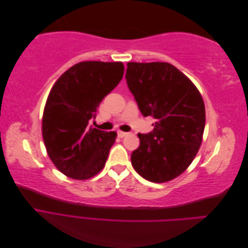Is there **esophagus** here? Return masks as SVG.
<instances>
[{
	"instance_id": "34e87169",
	"label": "esophagus",
	"mask_w": 248,
	"mask_h": 248,
	"mask_svg": "<svg viewBox=\"0 0 248 248\" xmlns=\"http://www.w3.org/2000/svg\"><path fill=\"white\" fill-rule=\"evenodd\" d=\"M127 136V132H124V131H118V137L119 138H124Z\"/></svg>"
}]
</instances>
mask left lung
I'll list each match as a JSON object with an SVG mask.
<instances>
[{
    "label": "left lung",
    "instance_id": "left-lung-1",
    "mask_svg": "<svg viewBox=\"0 0 248 248\" xmlns=\"http://www.w3.org/2000/svg\"><path fill=\"white\" fill-rule=\"evenodd\" d=\"M125 78L142 116L155 119L151 132L139 133L132 167L151 182L170 181L189 167L199 151L204 101L192 81L170 63L129 62Z\"/></svg>",
    "mask_w": 248,
    "mask_h": 248
}]
</instances>
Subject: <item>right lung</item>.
<instances>
[{"label":"right lung","mask_w":248,"mask_h":248,"mask_svg":"<svg viewBox=\"0 0 248 248\" xmlns=\"http://www.w3.org/2000/svg\"><path fill=\"white\" fill-rule=\"evenodd\" d=\"M121 62L87 61L65 71L51 88L42 118V137L57 169L86 180L103 169L116 140L115 131L89 126L97 108L123 78Z\"/></svg>","instance_id":"1"}]
</instances>
